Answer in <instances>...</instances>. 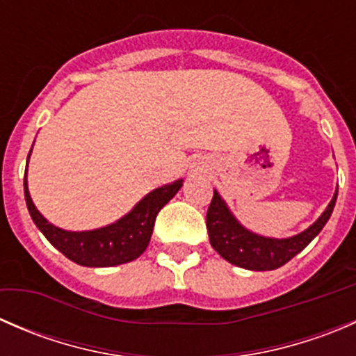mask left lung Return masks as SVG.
<instances>
[{
  "instance_id": "obj_1",
  "label": "left lung",
  "mask_w": 356,
  "mask_h": 356,
  "mask_svg": "<svg viewBox=\"0 0 356 356\" xmlns=\"http://www.w3.org/2000/svg\"><path fill=\"white\" fill-rule=\"evenodd\" d=\"M337 189L334 193L331 203L324 210V213L303 232L291 238H267L246 229L231 208L227 207L217 189H213V198L207 211V229L210 245L220 254L224 260L236 267L246 270H274L288 264L293 257H296L301 250H305L312 243L315 236L324 229L331 218L334 204H336Z\"/></svg>"
}]
</instances>
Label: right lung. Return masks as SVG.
<instances>
[{
  "label": "right lung",
  "mask_w": 356,
  "mask_h": 356,
  "mask_svg": "<svg viewBox=\"0 0 356 356\" xmlns=\"http://www.w3.org/2000/svg\"><path fill=\"white\" fill-rule=\"evenodd\" d=\"M32 148L29 152L31 158ZM182 179L153 189L141 201L134 204L129 213L105 227L91 231H65L48 222L35 208L27 184V172L24 177V195L29 213L44 238L68 260L82 267H115L136 260L145 253L153 234V225L158 211L165 207L182 188Z\"/></svg>",
  "instance_id": "right-lung-1"
}]
</instances>
